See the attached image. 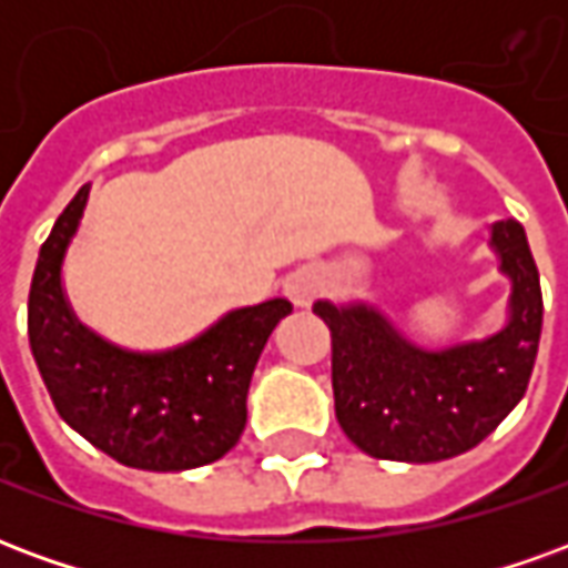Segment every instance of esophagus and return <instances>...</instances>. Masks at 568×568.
I'll return each instance as SVG.
<instances>
[{
  "mask_svg": "<svg viewBox=\"0 0 568 568\" xmlns=\"http://www.w3.org/2000/svg\"><path fill=\"white\" fill-rule=\"evenodd\" d=\"M316 288H320V276H316V271H310V267L295 271L285 280V292H288V297L295 301L297 307H307L313 295H316Z\"/></svg>",
  "mask_w": 568,
  "mask_h": 568,
  "instance_id": "34e87169",
  "label": "esophagus"
}]
</instances>
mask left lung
<instances>
[{
	"label": "left lung",
	"instance_id": "8db88e82",
	"mask_svg": "<svg viewBox=\"0 0 568 568\" xmlns=\"http://www.w3.org/2000/svg\"><path fill=\"white\" fill-rule=\"evenodd\" d=\"M489 243L511 276V316L487 341L428 353L365 304H313L332 332L337 423L374 459L440 463L459 456L524 398L545 310L538 267L520 222L493 224Z\"/></svg>",
	"mask_w": 568,
	"mask_h": 568
}]
</instances>
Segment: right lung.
<instances>
[{
    "instance_id": "add662e5",
    "label": "right lung",
    "mask_w": 568,
    "mask_h": 568,
    "mask_svg": "<svg viewBox=\"0 0 568 568\" xmlns=\"http://www.w3.org/2000/svg\"><path fill=\"white\" fill-rule=\"evenodd\" d=\"M84 185L42 243L30 285L32 358L57 414L97 450L130 468L185 471L222 459L246 428L252 371L283 297L243 307L170 353H128L88 332L67 304L60 267L88 203Z\"/></svg>"
}]
</instances>
